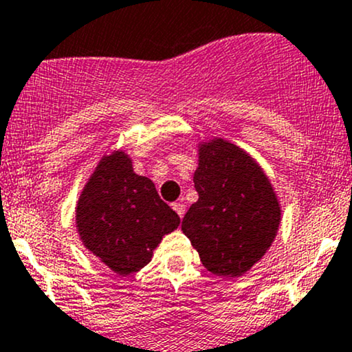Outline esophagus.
Masks as SVG:
<instances>
[{
	"label": "esophagus",
	"instance_id": "1",
	"mask_svg": "<svg viewBox=\"0 0 352 352\" xmlns=\"http://www.w3.org/2000/svg\"><path fill=\"white\" fill-rule=\"evenodd\" d=\"M172 207H173V210L177 212V215H179V217L182 219L184 215H185V206H184V204L175 202V204H172Z\"/></svg>",
	"mask_w": 352,
	"mask_h": 352
}]
</instances>
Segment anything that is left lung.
<instances>
[{
  "label": "left lung",
  "instance_id": "1",
  "mask_svg": "<svg viewBox=\"0 0 352 352\" xmlns=\"http://www.w3.org/2000/svg\"><path fill=\"white\" fill-rule=\"evenodd\" d=\"M194 184L199 200L185 214L184 234L212 274L242 276L264 256L279 229L272 185L244 150L226 140L200 146Z\"/></svg>",
  "mask_w": 352,
  "mask_h": 352
}]
</instances>
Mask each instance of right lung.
<instances>
[{"label": "right lung", "instance_id": "right-lung-1", "mask_svg": "<svg viewBox=\"0 0 352 352\" xmlns=\"http://www.w3.org/2000/svg\"><path fill=\"white\" fill-rule=\"evenodd\" d=\"M180 219L137 175L123 152L102 158L76 204V227L85 247L120 276L145 267L162 237Z\"/></svg>", "mask_w": 352, "mask_h": 352}]
</instances>
